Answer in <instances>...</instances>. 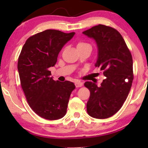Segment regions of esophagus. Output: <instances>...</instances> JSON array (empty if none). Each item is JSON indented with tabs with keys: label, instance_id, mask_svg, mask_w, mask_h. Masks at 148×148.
<instances>
[{
	"label": "esophagus",
	"instance_id": "esophagus-1",
	"mask_svg": "<svg viewBox=\"0 0 148 148\" xmlns=\"http://www.w3.org/2000/svg\"><path fill=\"white\" fill-rule=\"evenodd\" d=\"M83 86V83L80 82H75V86L76 87H80Z\"/></svg>",
	"mask_w": 148,
	"mask_h": 148
}]
</instances>
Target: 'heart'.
Wrapping results in <instances>:
<instances>
[{
  "label": "heart",
  "instance_id": "b5f03b06",
  "mask_svg": "<svg viewBox=\"0 0 148 148\" xmlns=\"http://www.w3.org/2000/svg\"><path fill=\"white\" fill-rule=\"evenodd\" d=\"M91 47V46H90V44L86 43V42H78V43H77V48H79V47Z\"/></svg>",
  "mask_w": 148,
  "mask_h": 148
}]
</instances>
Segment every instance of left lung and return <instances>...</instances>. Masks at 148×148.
<instances>
[{"instance_id": "obj_1", "label": "left lung", "mask_w": 148, "mask_h": 148, "mask_svg": "<svg viewBox=\"0 0 148 148\" xmlns=\"http://www.w3.org/2000/svg\"><path fill=\"white\" fill-rule=\"evenodd\" d=\"M82 33L96 42L98 55L95 65L106 77L100 87L92 82L84 84L90 91L87 112L94 118H108L122 107L132 86L131 53L121 34L112 27L99 24Z\"/></svg>"}]
</instances>
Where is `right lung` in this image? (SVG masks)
I'll use <instances>...</instances> for the list:
<instances>
[{
  "instance_id": "obj_1",
  "label": "right lung",
  "mask_w": 148,
  "mask_h": 148,
  "mask_svg": "<svg viewBox=\"0 0 148 148\" xmlns=\"http://www.w3.org/2000/svg\"><path fill=\"white\" fill-rule=\"evenodd\" d=\"M75 32L48 29L27 40L19 55L18 70L21 86L32 110L42 118L63 117L74 84L54 81L49 68L54 66L60 51Z\"/></svg>"
}]
</instances>
